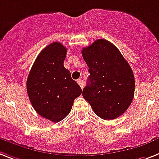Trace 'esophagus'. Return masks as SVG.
Listing matches in <instances>:
<instances>
[{
    "label": "esophagus",
    "mask_w": 159,
    "mask_h": 159,
    "mask_svg": "<svg viewBox=\"0 0 159 159\" xmlns=\"http://www.w3.org/2000/svg\"><path fill=\"white\" fill-rule=\"evenodd\" d=\"M77 83H78V85H79L80 86H81V88H83V86H84V83H83V81H82V79H79L78 81H77Z\"/></svg>",
    "instance_id": "34e87169"
}]
</instances>
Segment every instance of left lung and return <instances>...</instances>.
<instances>
[{"label": "left lung", "instance_id": "left-lung-1", "mask_svg": "<svg viewBox=\"0 0 159 159\" xmlns=\"http://www.w3.org/2000/svg\"><path fill=\"white\" fill-rule=\"evenodd\" d=\"M90 73L82 96L95 113L105 120L125 113L134 98L133 72L119 50L105 39H98L82 49Z\"/></svg>", "mask_w": 159, "mask_h": 159}]
</instances>
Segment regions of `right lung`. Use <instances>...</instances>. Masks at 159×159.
Returning <instances> with one entry per match:
<instances>
[{
  "mask_svg": "<svg viewBox=\"0 0 159 159\" xmlns=\"http://www.w3.org/2000/svg\"><path fill=\"white\" fill-rule=\"evenodd\" d=\"M67 49L53 42L41 51L27 80V91L33 109L53 122L61 121L70 113L73 101L82 94L79 85L64 67Z\"/></svg>",
  "mask_w": 159,
  "mask_h": 159,
  "instance_id": "1",
  "label": "right lung"
}]
</instances>
